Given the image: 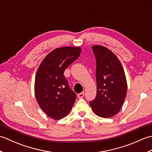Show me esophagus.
I'll return each instance as SVG.
<instances>
[{
    "mask_svg": "<svg viewBox=\"0 0 152 152\" xmlns=\"http://www.w3.org/2000/svg\"><path fill=\"white\" fill-rule=\"evenodd\" d=\"M83 96H84V93H83V92L78 93V99H82Z\"/></svg>",
    "mask_w": 152,
    "mask_h": 152,
    "instance_id": "1",
    "label": "esophagus"
}]
</instances>
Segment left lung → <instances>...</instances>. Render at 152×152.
Instances as JSON below:
<instances>
[{"mask_svg": "<svg viewBox=\"0 0 152 152\" xmlns=\"http://www.w3.org/2000/svg\"><path fill=\"white\" fill-rule=\"evenodd\" d=\"M96 58V95L89 102L95 114L111 118L120 110L127 94L124 68L118 57L108 48L92 46Z\"/></svg>", "mask_w": 152, "mask_h": 152, "instance_id": "left-lung-1", "label": "left lung"}]
</instances>
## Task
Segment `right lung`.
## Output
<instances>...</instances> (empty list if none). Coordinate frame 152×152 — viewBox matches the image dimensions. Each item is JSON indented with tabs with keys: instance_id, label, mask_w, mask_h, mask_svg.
Listing matches in <instances>:
<instances>
[{
	"instance_id": "right-lung-1",
	"label": "right lung",
	"mask_w": 152,
	"mask_h": 152,
	"mask_svg": "<svg viewBox=\"0 0 152 152\" xmlns=\"http://www.w3.org/2000/svg\"><path fill=\"white\" fill-rule=\"evenodd\" d=\"M81 48H57L42 61L36 74L34 92L41 109L49 116L60 119L69 114L76 95L69 88L64 72L79 57Z\"/></svg>"
}]
</instances>
